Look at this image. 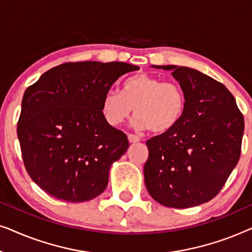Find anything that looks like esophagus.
I'll return each instance as SVG.
<instances>
[{
	"instance_id": "1",
	"label": "esophagus",
	"mask_w": 252,
	"mask_h": 252,
	"mask_svg": "<svg viewBox=\"0 0 252 252\" xmlns=\"http://www.w3.org/2000/svg\"><path fill=\"white\" fill-rule=\"evenodd\" d=\"M140 137L137 135H134V134H128V141L130 143H136V142H140Z\"/></svg>"
}]
</instances>
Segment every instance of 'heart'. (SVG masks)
<instances>
[{
  "label": "heart",
  "mask_w": 252,
  "mask_h": 252,
  "mask_svg": "<svg viewBox=\"0 0 252 252\" xmlns=\"http://www.w3.org/2000/svg\"><path fill=\"white\" fill-rule=\"evenodd\" d=\"M187 98L177 82L164 81L146 73L135 74L123 84L122 93L108 91L101 111L109 125L118 126L135 111L132 125L157 134L170 132L185 115Z\"/></svg>",
  "instance_id": "1"
}]
</instances>
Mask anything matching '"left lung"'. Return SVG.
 I'll return each instance as SVG.
<instances>
[{"label":"left lung","instance_id":"8db88e82","mask_svg":"<svg viewBox=\"0 0 252 252\" xmlns=\"http://www.w3.org/2000/svg\"><path fill=\"white\" fill-rule=\"evenodd\" d=\"M172 71L187 98L177 127L147 141L144 184L151 197L168 208L209 202L240 159L244 119L228 89L195 68L153 65Z\"/></svg>","mask_w":252,"mask_h":252}]
</instances>
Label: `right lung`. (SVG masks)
<instances>
[{"label": "right lung", "mask_w": 252, "mask_h": 252, "mask_svg": "<svg viewBox=\"0 0 252 252\" xmlns=\"http://www.w3.org/2000/svg\"><path fill=\"white\" fill-rule=\"evenodd\" d=\"M136 70L123 62L65 63L26 89L17 134L26 170L47 194L79 203L105 190L110 168L129 143L103 118L102 99Z\"/></svg>", "instance_id": "add662e5"}]
</instances>
